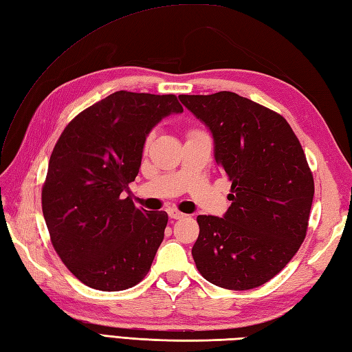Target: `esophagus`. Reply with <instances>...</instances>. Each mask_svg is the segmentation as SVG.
I'll return each mask as SVG.
<instances>
[{
    "instance_id": "1",
    "label": "esophagus",
    "mask_w": 352,
    "mask_h": 352,
    "mask_svg": "<svg viewBox=\"0 0 352 352\" xmlns=\"http://www.w3.org/2000/svg\"><path fill=\"white\" fill-rule=\"evenodd\" d=\"M168 214H169L170 219H174V220L184 217V214L182 213V211H178V210H175V208H169V210H168Z\"/></svg>"
}]
</instances>
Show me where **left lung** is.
Here are the masks:
<instances>
[{"mask_svg":"<svg viewBox=\"0 0 352 352\" xmlns=\"http://www.w3.org/2000/svg\"><path fill=\"white\" fill-rule=\"evenodd\" d=\"M214 139V160L231 182L223 217L198 216L192 255L216 287L244 291L280 272L303 243L315 186L288 121L231 91L178 96Z\"/></svg>","mask_w":352,"mask_h":352,"instance_id":"obj_1","label":"left lung"}]
</instances>
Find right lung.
Masks as SVG:
<instances>
[{
    "instance_id": "right-lung-1",
    "label": "right lung",
    "mask_w": 352,
    "mask_h": 352,
    "mask_svg": "<svg viewBox=\"0 0 352 352\" xmlns=\"http://www.w3.org/2000/svg\"><path fill=\"white\" fill-rule=\"evenodd\" d=\"M174 94L117 91L64 129L49 159L42 190L52 246L72 274L99 291L141 282L165 236V211L122 199L141 168L146 136L182 113Z\"/></svg>"
}]
</instances>
